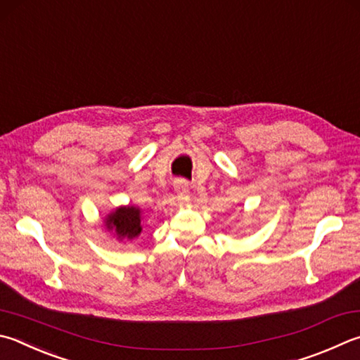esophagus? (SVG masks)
<instances>
[{
    "instance_id": "34e87169",
    "label": "esophagus",
    "mask_w": 360,
    "mask_h": 360,
    "mask_svg": "<svg viewBox=\"0 0 360 360\" xmlns=\"http://www.w3.org/2000/svg\"><path fill=\"white\" fill-rule=\"evenodd\" d=\"M188 191H191V188H188V184L186 181L181 179V181L174 182V192H176V195H178V198L181 201L188 200Z\"/></svg>"
}]
</instances>
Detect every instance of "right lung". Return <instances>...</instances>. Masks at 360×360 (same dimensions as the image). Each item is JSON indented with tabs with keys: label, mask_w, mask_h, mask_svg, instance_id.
<instances>
[{
	"label": "right lung",
	"mask_w": 360,
	"mask_h": 360,
	"mask_svg": "<svg viewBox=\"0 0 360 360\" xmlns=\"http://www.w3.org/2000/svg\"><path fill=\"white\" fill-rule=\"evenodd\" d=\"M107 231L113 233V236L120 243H127V240H134L141 234V209L139 206L127 205V206H117L115 211L107 214L105 220H103Z\"/></svg>",
	"instance_id": "obj_1"
}]
</instances>
